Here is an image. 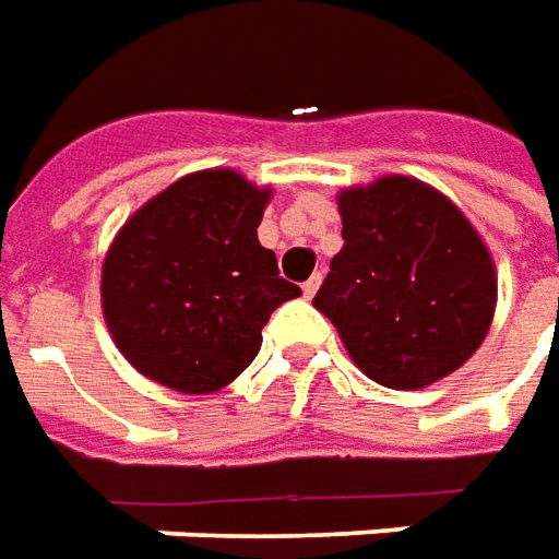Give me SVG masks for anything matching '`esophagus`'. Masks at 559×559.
Segmentation results:
<instances>
[{
  "label": "esophagus",
  "mask_w": 559,
  "mask_h": 559,
  "mask_svg": "<svg viewBox=\"0 0 559 559\" xmlns=\"http://www.w3.org/2000/svg\"><path fill=\"white\" fill-rule=\"evenodd\" d=\"M319 286H322V276H319V273H313V276H310V280H307V283H304V298H313V295H317L319 292Z\"/></svg>",
  "instance_id": "esophagus-1"
}]
</instances>
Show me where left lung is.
I'll list each match as a JSON object with an SVG mask.
<instances>
[{"label": "left lung", "instance_id": "obj_1", "mask_svg": "<svg viewBox=\"0 0 559 559\" xmlns=\"http://www.w3.org/2000/svg\"><path fill=\"white\" fill-rule=\"evenodd\" d=\"M344 249L313 298L380 386L423 390L475 356L496 313V267L460 206L411 176L337 194Z\"/></svg>", "mask_w": 559, "mask_h": 559}]
</instances>
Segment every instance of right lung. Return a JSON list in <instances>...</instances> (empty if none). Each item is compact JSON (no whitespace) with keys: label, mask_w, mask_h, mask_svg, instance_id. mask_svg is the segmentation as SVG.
I'll list each match as a JSON object with an SVG mask.
<instances>
[{"label":"right lung","mask_w":559,"mask_h":559,"mask_svg":"<svg viewBox=\"0 0 559 559\" xmlns=\"http://www.w3.org/2000/svg\"><path fill=\"white\" fill-rule=\"evenodd\" d=\"M271 188L228 167L198 169L142 203L103 261V317L142 377L185 395L228 386L261 329L301 295L258 242Z\"/></svg>","instance_id":"right-lung-1"}]
</instances>
